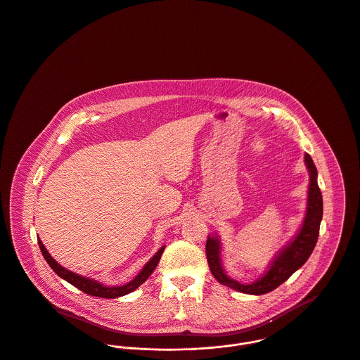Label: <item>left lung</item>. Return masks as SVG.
I'll list each match as a JSON object with an SVG mask.
<instances>
[{
	"instance_id": "obj_1",
	"label": "left lung",
	"mask_w": 360,
	"mask_h": 360,
	"mask_svg": "<svg viewBox=\"0 0 360 360\" xmlns=\"http://www.w3.org/2000/svg\"><path fill=\"white\" fill-rule=\"evenodd\" d=\"M304 163L310 174L309 195H307V211L303 225L295 239L289 241L272 259L268 271L254 281L252 283H240L229 278L221 262V243L218 238L208 236L205 251L210 269L215 279L247 295H264L272 292L282 285L293 272H296L313 252L320 233V224L323 219V197L317 184V169L309 153L304 155Z\"/></svg>"
}]
</instances>
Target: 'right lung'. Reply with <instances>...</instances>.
I'll list each match as a JSON object with an SVG mask.
<instances>
[{
    "label": "right lung",
    "mask_w": 360,
    "mask_h": 360,
    "mask_svg": "<svg viewBox=\"0 0 360 360\" xmlns=\"http://www.w3.org/2000/svg\"><path fill=\"white\" fill-rule=\"evenodd\" d=\"M39 243V247H40V251L44 257V259L47 261V264L51 266V269L63 279H65L68 283L74 285L75 288H78L79 290L91 295V296H96V297H105V299H115V297H120L124 295H128L131 293L132 290H135L136 288H139L148 278L149 275L155 271L159 259H160V255L165 250V247L159 248V251L145 264V266L141 269V272L128 283L122 285V286H105L102 285L101 282L95 281V279H91V278H85V276H81L78 274H74L71 271H68L67 268L61 266L50 254L49 251L46 250V247L43 245L41 240H37Z\"/></svg>",
    "instance_id": "right-lung-1"
}]
</instances>
